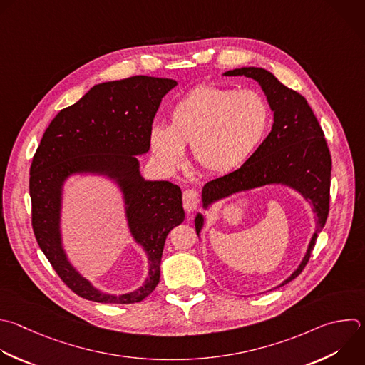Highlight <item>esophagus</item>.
Listing matches in <instances>:
<instances>
[{
  "mask_svg": "<svg viewBox=\"0 0 365 365\" xmlns=\"http://www.w3.org/2000/svg\"><path fill=\"white\" fill-rule=\"evenodd\" d=\"M182 199H183V207H185V210L187 213L193 212L197 207V205H199V195L193 189L183 190V197Z\"/></svg>",
  "mask_w": 365,
  "mask_h": 365,
  "instance_id": "esophagus-1",
  "label": "esophagus"
}]
</instances>
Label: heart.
Listing matches in <instances>:
<instances>
[{
  "label": "heart",
  "instance_id": "obj_1",
  "mask_svg": "<svg viewBox=\"0 0 365 365\" xmlns=\"http://www.w3.org/2000/svg\"><path fill=\"white\" fill-rule=\"evenodd\" d=\"M169 123L155 125L150 148L162 168L173 170L192 148L195 165L209 175H225L244 165L265 139L271 113L254 90L207 84L189 91L169 110Z\"/></svg>",
  "mask_w": 365,
  "mask_h": 365
}]
</instances>
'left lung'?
I'll return each mask as SVG.
<instances>
[{"mask_svg": "<svg viewBox=\"0 0 365 365\" xmlns=\"http://www.w3.org/2000/svg\"><path fill=\"white\" fill-rule=\"evenodd\" d=\"M225 76H245L261 84L274 111V126L261 146L239 169L209 180L203 186V207L229 195L271 183L287 185L311 200L317 215V229L301 265L279 285L282 287L302 272L318 233L327 222L332 168L329 149L305 97L284 86L272 73L258 67H242L226 71ZM195 226L199 235L203 226L200 213L195 219Z\"/></svg>", "mask_w": 365, "mask_h": 365, "instance_id": "8db88e82", "label": "left lung"}]
</instances>
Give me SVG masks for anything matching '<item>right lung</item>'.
<instances>
[{"mask_svg":"<svg viewBox=\"0 0 365 365\" xmlns=\"http://www.w3.org/2000/svg\"><path fill=\"white\" fill-rule=\"evenodd\" d=\"M176 84L170 78L148 76L97 84L53 118L37 148L30 168L33 230L57 275L81 298L135 304L159 284L166 236L185 219L182 190L166 180H145L136 155L149 150L156 111ZM73 173L107 174L120 185L131 231L151 264L150 278L135 293L103 294L66 261L59 236L61 186Z\"/></svg>","mask_w":365,"mask_h":365,"instance_id":"1","label":"right lung"}]
</instances>
